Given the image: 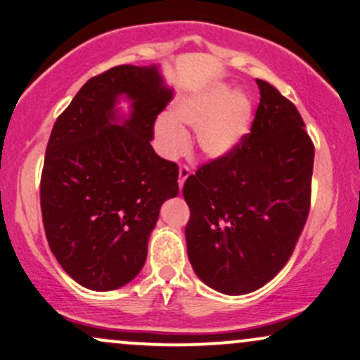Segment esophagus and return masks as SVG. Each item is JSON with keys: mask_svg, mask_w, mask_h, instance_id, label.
Instances as JSON below:
<instances>
[{"mask_svg": "<svg viewBox=\"0 0 360 360\" xmlns=\"http://www.w3.org/2000/svg\"><path fill=\"white\" fill-rule=\"evenodd\" d=\"M189 174H191V169H189L188 166H181V167H179V181H177V183H179V188H181V189H183L184 181L188 179Z\"/></svg>", "mask_w": 360, "mask_h": 360, "instance_id": "1", "label": "esophagus"}]
</instances>
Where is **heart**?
I'll return each instance as SVG.
<instances>
[{
    "mask_svg": "<svg viewBox=\"0 0 360 360\" xmlns=\"http://www.w3.org/2000/svg\"><path fill=\"white\" fill-rule=\"evenodd\" d=\"M169 116L159 117L154 127L161 153L174 158L186 149L188 139L181 127L195 131V141L209 158L229 156L243 143L252 121V103L240 91L214 86L179 99Z\"/></svg>",
    "mask_w": 360,
    "mask_h": 360,
    "instance_id": "heart-1",
    "label": "heart"
}]
</instances>
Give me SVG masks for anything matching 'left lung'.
Masks as SVG:
<instances>
[{
  "label": "left lung",
  "mask_w": 360,
  "mask_h": 360,
  "mask_svg": "<svg viewBox=\"0 0 360 360\" xmlns=\"http://www.w3.org/2000/svg\"><path fill=\"white\" fill-rule=\"evenodd\" d=\"M251 133L229 156L186 179V243L199 279L240 295L267 284L292 256L311 206L314 144L297 108L257 79Z\"/></svg>",
  "instance_id": "obj_1"
}]
</instances>
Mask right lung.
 I'll list each match as a JSON object with an SVG mask.
<instances>
[{"label":"right lung","instance_id":"1","mask_svg":"<svg viewBox=\"0 0 360 360\" xmlns=\"http://www.w3.org/2000/svg\"><path fill=\"white\" fill-rule=\"evenodd\" d=\"M134 101L117 124V98ZM172 98L156 66L121 65L94 76L54 122L41 174L49 249L83 288L115 290L148 256L159 209L179 193L176 162L151 146L154 122Z\"/></svg>","mask_w":360,"mask_h":360}]
</instances>
